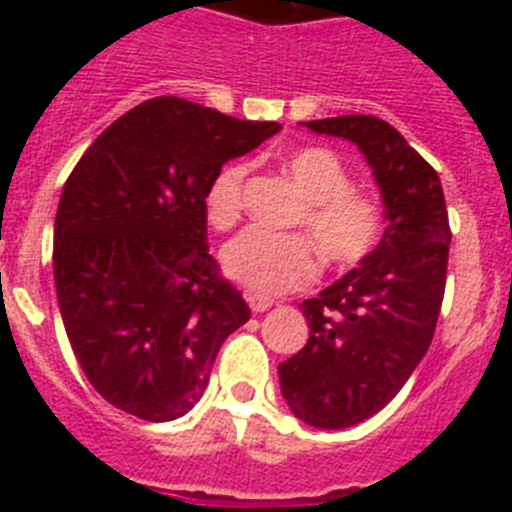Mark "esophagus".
Returning <instances> with one entry per match:
<instances>
[{
	"label": "esophagus",
	"instance_id": "esophagus-1",
	"mask_svg": "<svg viewBox=\"0 0 512 512\" xmlns=\"http://www.w3.org/2000/svg\"><path fill=\"white\" fill-rule=\"evenodd\" d=\"M246 300H248V307H251L253 312H266L271 305H274V300H271V297L259 295V292H246Z\"/></svg>",
	"mask_w": 512,
	"mask_h": 512
}]
</instances>
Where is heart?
Wrapping results in <instances>:
<instances>
[{
  "instance_id": "b5f03b06",
  "label": "heart",
  "mask_w": 512,
  "mask_h": 512,
  "mask_svg": "<svg viewBox=\"0 0 512 512\" xmlns=\"http://www.w3.org/2000/svg\"><path fill=\"white\" fill-rule=\"evenodd\" d=\"M284 171L305 197L297 225L307 230L323 259L333 266H354L377 248L384 217L374 197L351 189V176L336 153L325 148H300L284 156ZM248 166L230 164L212 179L205 197L207 220L215 228H230L243 205ZM300 233L274 235L248 228L223 248L228 277L259 295L289 292L318 274V252Z\"/></svg>"
}]
</instances>
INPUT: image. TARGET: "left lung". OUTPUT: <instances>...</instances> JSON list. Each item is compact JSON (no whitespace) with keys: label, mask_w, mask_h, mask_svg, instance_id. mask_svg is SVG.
<instances>
[{"label":"left lung","mask_w":512,"mask_h":512,"mask_svg":"<svg viewBox=\"0 0 512 512\" xmlns=\"http://www.w3.org/2000/svg\"><path fill=\"white\" fill-rule=\"evenodd\" d=\"M351 140L382 192V241L356 269L302 302L310 338L279 364L295 418L341 431L387 405L433 341L449 264V212L433 166L390 122L341 115L302 122Z\"/></svg>","instance_id":"left-lung-1"}]
</instances>
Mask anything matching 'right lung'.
Here are the masks:
<instances>
[{
	"instance_id": "add662e5",
	"label": "right lung",
	"mask_w": 512,
	"mask_h": 512,
	"mask_svg": "<svg viewBox=\"0 0 512 512\" xmlns=\"http://www.w3.org/2000/svg\"><path fill=\"white\" fill-rule=\"evenodd\" d=\"M279 130L153 97L74 166L53 225V277L76 361L110 405L166 423L205 395L217 351L251 318L207 251V189L225 161Z\"/></svg>"
}]
</instances>
